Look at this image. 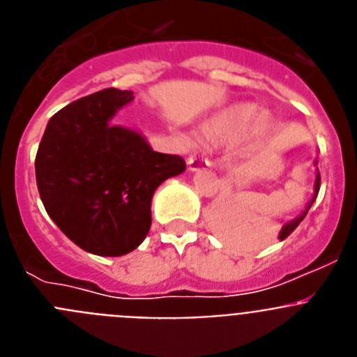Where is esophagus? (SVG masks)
<instances>
[{"mask_svg":"<svg viewBox=\"0 0 357 357\" xmlns=\"http://www.w3.org/2000/svg\"><path fill=\"white\" fill-rule=\"evenodd\" d=\"M207 166H211L207 159H202V157H197V155L188 157V168L191 169V172H198V169H204L207 168Z\"/></svg>","mask_w":357,"mask_h":357,"instance_id":"1","label":"esophagus"}]
</instances>
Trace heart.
<instances>
[{"instance_id":"1","label":"heart","mask_w":357,"mask_h":357,"mask_svg":"<svg viewBox=\"0 0 357 357\" xmlns=\"http://www.w3.org/2000/svg\"><path fill=\"white\" fill-rule=\"evenodd\" d=\"M264 121V116L254 105H234L204 127V141L209 144H229L241 139L252 128Z\"/></svg>"}]
</instances>
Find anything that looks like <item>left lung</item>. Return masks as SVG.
<instances>
[{"label":"left lung","instance_id":"left-lung-1","mask_svg":"<svg viewBox=\"0 0 357 357\" xmlns=\"http://www.w3.org/2000/svg\"><path fill=\"white\" fill-rule=\"evenodd\" d=\"M318 191H320V173H317V181H314V195H313V198H311V202H309V204H307V207H305V209L302 211V213L298 214V216H296L295 220H291V222H288L284 227H282V229H280V232H279V239H280V241H282V239L288 238V236L291 234L293 230H295L296 227L301 225V222L305 218V214H307V211L311 209V206H313L314 198L318 197Z\"/></svg>","mask_w":357,"mask_h":357}]
</instances>
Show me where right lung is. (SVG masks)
<instances>
[{
  "label": "right lung",
  "instance_id": "add662e5",
  "mask_svg": "<svg viewBox=\"0 0 357 357\" xmlns=\"http://www.w3.org/2000/svg\"><path fill=\"white\" fill-rule=\"evenodd\" d=\"M134 100L130 91L84 96L48 121L36 157L44 209L82 250L118 257L139 247L151 225V197L185 169L182 157L159 153L110 119Z\"/></svg>",
  "mask_w": 357,
  "mask_h": 357
}]
</instances>
